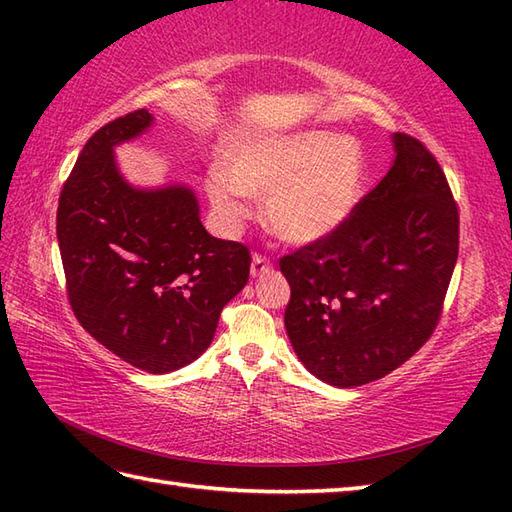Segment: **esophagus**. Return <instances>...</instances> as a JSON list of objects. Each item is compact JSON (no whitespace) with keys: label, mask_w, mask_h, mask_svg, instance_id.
<instances>
[{"label":"esophagus","mask_w":512,"mask_h":512,"mask_svg":"<svg viewBox=\"0 0 512 512\" xmlns=\"http://www.w3.org/2000/svg\"><path fill=\"white\" fill-rule=\"evenodd\" d=\"M270 268H273V262H270V259H268L266 255H259V253L253 255V264H250V275L259 277V275L268 273Z\"/></svg>","instance_id":"obj_1"}]
</instances>
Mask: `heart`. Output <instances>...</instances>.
I'll list each match as a JSON object with an SVG mask.
<instances>
[{
  "label": "heart",
  "mask_w": 512,
  "mask_h": 512,
  "mask_svg": "<svg viewBox=\"0 0 512 512\" xmlns=\"http://www.w3.org/2000/svg\"><path fill=\"white\" fill-rule=\"evenodd\" d=\"M363 154L330 132H295L239 140L211 180V202L228 224H242L264 198L268 222L288 242L310 244L332 235L361 198Z\"/></svg>",
  "instance_id": "obj_1"
}]
</instances>
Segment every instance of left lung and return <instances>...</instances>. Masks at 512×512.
<instances>
[{
	"label": "left lung",
	"instance_id": "8db88e82",
	"mask_svg": "<svg viewBox=\"0 0 512 512\" xmlns=\"http://www.w3.org/2000/svg\"><path fill=\"white\" fill-rule=\"evenodd\" d=\"M396 160L328 237L279 259L301 363L334 387L394 372L429 341L458 262L460 213L436 156L394 134Z\"/></svg>",
	"mask_w": 512,
	"mask_h": 512
}]
</instances>
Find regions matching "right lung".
Instances as JSON below:
<instances>
[{
    "instance_id": "1",
    "label": "right lung",
    "mask_w": 512,
    "mask_h": 512,
    "mask_svg": "<svg viewBox=\"0 0 512 512\" xmlns=\"http://www.w3.org/2000/svg\"><path fill=\"white\" fill-rule=\"evenodd\" d=\"M147 110L103 125L65 180L57 239L85 332L125 363L169 374L211 345L220 312L250 273V250L206 233L187 187L134 189L114 145L143 134Z\"/></svg>"
}]
</instances>
